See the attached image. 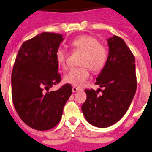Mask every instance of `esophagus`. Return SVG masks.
<instances>
[{
    "mask_svg": "<svg viewBox=\"0 0 152 152\" xmlns=\"http://www.w3.org/2000/svg\"><path fill=\"white\" fill-rule=\"evenodd\" d=\"M79 90H80V88H79L75 87V86L72 87V91H73V92H76V91H79Z\"/></svg>",
    "mask_w": 152,
    "mask_h": 152,
    "instance_id": "34e87169",
    "label": "esophagus"
}]
</instances>
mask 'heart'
Segmentation results:
<instances>
[{
    "instance_id": "obj_1",
    "label": "heart",
    "mask_w": 152,
    "mask_h": 152,
    "mask_svg": "<svg viewBox=\"0 0 152 152\" xmlns=\"http://www.w3.org/2000/svg\"><path fill=\"white\" fill-rule=\"evenodd\" d=\"M74 50L82 53L79 64L81 67L71 69L64 76L67 83L81 86L89 77V69L98 73L105 67L109 53L106 46L100 43L96 37L90 35H82L74 39L71 42ZM67 52L62 48L56 51V60L60 67L67 68Z\"/></svg>"
}]
</instances>
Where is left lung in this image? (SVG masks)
Wrapping results in <instances>:
<instances>
[{
  "label": "left lung",
  "mask_w": 152,
  "mask_h": 152,
  "mask_svg": "<svg viewBox=\"0 0 152 152\" xmlns=\"http://www.w3.org/2000/svg\"><path fill=\"white\" fill-rule=\"evenodd\" d=\"M108 44L107 63L96 82L104 89H85L87 99L81 106L88 122L100 128L111 126L122 118L137 89L135 59L130 48L116 36L109 39Z\"/></svg>",
  "instance_id": "left-lung-1"
}]
</instances>
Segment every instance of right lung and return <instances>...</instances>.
I'll list each match as a JSON object with an SVG mask.
<instances>
[{
    "label": "right lung",
    "instance_id": "1",
    "mask_svg": "<svg viewBox=\"0 0 152 152\" xmlns=\"http://www.w3.org/2000/svg\"><path fill=\"white\" fill-rule=\"evenodd\" d=\"M61 34L42 32L26 40L19 49L11 73V96L16 112L31 128L47 130L61 119L72 93L70 84L49 91L61 81L56 51Z\"/></svg>",
    "mask_w": 152,
    "mask_h": 152
}]
</instances>
